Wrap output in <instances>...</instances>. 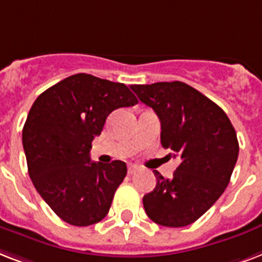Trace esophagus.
I'll list each match as a JSON object with an SVG mask.
<instances>
[{"label":"esophagus","mask_w":262,"mask_h":262,"mask_svg":"<svg viewBox=\"0 0 262 262\" xmlns=\"http://www.w3.org/2000/svg\"><path fill=\"white\" fill-rule=\"evenodd\" d=\"M138 169H139V167H138V165H134V164H129V165H128V173H129V175L135 173Z\"/></svg>","instance_id":"1"}]
</instances>
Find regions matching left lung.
Listing matches in <instances>:
<instances>
[{
	"label": "left lung",
	"instance_id": "left-lung-1",
	"mask_svg": "<svg viewBox=\"0 0 262 262\" xmlns=\"http://www.w3.org/2000/svg\"><path fill=\"white\" fill-rule=\"evenodd\" d=\"M131 90L159 116L163 147L179 160L172 179L154 171L157 184L143 196L146 214L160 226H188L230 183L239 153L236 133L219 105L186 83L133 84Z\"/></svg>",
	"mask_w": 262,
	"mask_h": 262
}]
</instances>
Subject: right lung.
Listing matches in <instances>:
<instances>
[{
	"instance_id": "obj_1",
	"label": "right lung",
	"mask_w": 262,
	"mask_h": 262,
	"mask_svg": "<svg viewBox=\"0 0 262 262\" xmlns=\"http://www.w3.org/2000/svg\"><path fill=\"white\" fill-rule=\"evenodd\" d=\"M135 103L124 83L89 74L56 83L32 103L23 127L28 173L45 202L71 226H91L108 214L127 165L91 161V142L109 113Z\"/></svg>"
}]
</instances>
